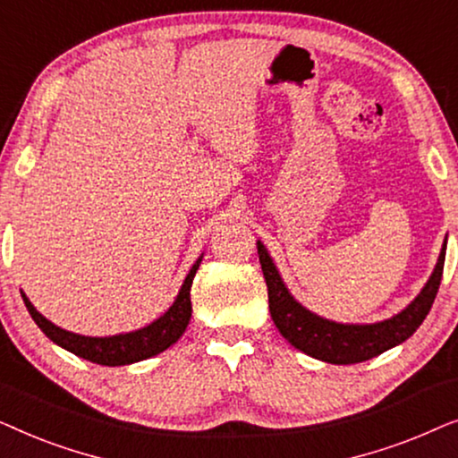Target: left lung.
Instances as JSON below:
<instances>
[{
  "mask_svg": "<svg viewBox=\"0 0 458 458\" xmlns=\"http://www.w3.org/2000/svg\"><path fill=\"white\" fill-rule=\"evenodd\" d=\"M444 256H446V243L428 285L415 298V302H411L409 309H404L400 315L375 325H342L312 315L310 310L300 306L290 296L271 256L259 242V259L268 287V310H271L275 327L293 348L331 365H354V362L369 360L409 340L428 317L436 293L440 290Z\"/></svg>",
  "mask_w": 458,
  "mask_h": 458,
  "instance_id": "1",
  "label": "left lung"
}]
</instances>
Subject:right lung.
Wrapping results in <instances>:
<instances>
[{
	"mask_svg": "<svg viewBox=\"0 0 458 458\" xmlns=\"http://www.w3.org/2000/svg\"><path fill=\"white\" fill-rule=\"evenodd\" d=\"M199 262H202V259H198L196 265L191 267V271L185 277L183 287H181L179 296L174 300L171 309H168L158 321H154L152 325H148V327H143L140 331H133V334L112 335V337H85V335L71 334V331L55 327L54 323H49L46 317L39 315L24 293H22V300L24 304H27L33 321L39 325L43 334H46L54 344H58V346L68 350V352L106 367L131 365V362L146 360L149 356L160 354L162 350L173 346V344L183 335L187 323H190L191 318L190 290H191L193 277H196Z\"/></svg>",
	"mask_w": 458,
	"mask_h": 458,
	"instance_id": "add662e5",
	"label": "right lung"
}]
</instances>
